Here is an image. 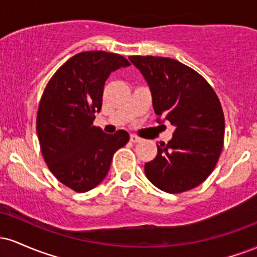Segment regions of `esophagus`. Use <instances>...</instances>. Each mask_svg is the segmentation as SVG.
I'll return each mask as SVG.
<instances>
[{
	"label": "esophagus",
	"mask_w": 257,
	"mask_h": 257,
	"mask_svg": "<svg viewBox=\"0 0 257 257\" xmlns=\"http://www.w3.org/2000/svg\"><path fill=\"white\" fill-rule=\"evenodd\" d=\"M131 141H132V143H140L141 138H139V137H137V135L132 134L131 135Z\"/></svg>",
	"instance_id": "1"
}]
</instances>
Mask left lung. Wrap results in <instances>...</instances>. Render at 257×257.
<instances>
[{
	"instance_id": "1",
	"label": "left lung",
	"mask_w": 257,
	"mask_h": 257,
	"mask_svg": "<svg viewBox=\"0 0 257 257\" xmlns=\"http://www.w3.org/2000/svg\"><path fill=\"white\" fill-rule=\"evenodd\" d=\"M149 84L156 114L175 126L173 139L157 145L145 164L147 179L159 190L181 193L210 175L222 151L225 117L210 84L175 59L129 57Z\"/></svg>"
}]
</instances>
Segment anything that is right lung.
<instances>
[{"mask_svg":"<svg viewBox=\"0 0 257 257\" xmlns=\"http://www.w3.org/2000/svg\"><path fill=\"white\" fill-rule=\"evenodd\" d=\"M119 54L82 52L65 63L47 84L38 105L36 131L49 170L76 192L98 186L114 152L129 141L125 131L106 134L93 125L111 72L129 66Z\"/></svg>","mask_w":257,"mask_h":257,"instance_id":"1","label":"right lung"}]
</instances>
